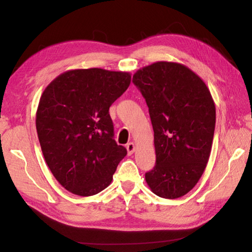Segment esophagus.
Here are the masks:
<instances>
[{
	"label": "esophagus",
	"instance_id": "34e87169",
	"mask_svg": "<svg viewBox=\"0 0 252 252\" xmlns=\"http://www.w3.org/2000/svg\"><path fill=\"white\" fill-rule=\"evenodd\" d=\"M126 151H127V155L131 156L132 153L135 151V144L133 142H130L126 144Z\"/></svg>",
	"mask_w": 252,
	"mask_h": 252
}]
</instances>
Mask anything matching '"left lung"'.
Segmentation results:
<instances>
[{"label": "left lung", "mask_w": 252, "mask_h": 252, "mask_svg": "<svg viewBox=\"0 0 252 252\" xmlns=\"http://www.w3.org/2000/svg\"><path fill=\"white\" fill-rule=\"evenodd\" d=\"M150 113L157 161L146 181L155 194L177 199L201 178L210 157L216 105L207 84L185 64L159 61L133 74Z\"/></svg>", "instance_id": "obj_1"}]
</instances>
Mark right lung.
<instances>
[{"mask_svg":"<svg viewBox=\"0 0 252 252\" xmlns=\"http://www.w3.org/2000/svg\"><path fill=\"white\" fill-rule=\"evenodd\" d=\"M130 82V72L75 69L42 93L35 118L42 153L54 178L73 194L104 190L126 156L113 139L109 109Z\"/></svg>","mask_w":252,"mask_h":252,"instance_id":"right-lung-1","label":"right lung"}]
</instances>
